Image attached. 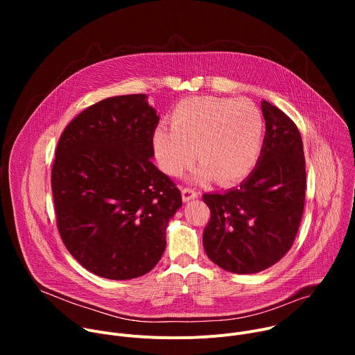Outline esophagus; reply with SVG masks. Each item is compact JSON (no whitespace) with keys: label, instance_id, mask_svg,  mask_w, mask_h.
<instances>
[{"label":"esophagus","instance_id":"obj_1","mask_svg":"<svg viewBox=\"0 0 355 355\" xmlns=\"http://www.w3.org/2000/svg\"><path fill=\"white\" fill-rule=\"evenodd\" d=\"M181 193H182V200H184V202H189V200L198 198V195H199V193H198L195 189H192V188H184V189L181 191Z\"/></svg>","mask_w":355,"mask_h":355}]
</instances>
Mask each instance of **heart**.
<instances>
[{
  "instance_id": "obj_1",
  "label": "heart",
  "mask_w": 355,
  "mask_h": 355,
  "mask_svg": "<svg viewBox=\"0 0 355 355\" xmlns=\"http://www.w3.org/2000/svg\"><path fill=\"white\" fill-rule=\"evenodd\" d=\"M168 129L157 126L151 147L160 170L182 175L198 159L196 182L218 177L222 185L244 180L256 167L264 139V118L245 98L193 96L181 101L170 114Z\"/></svg>"
}]
</instances>
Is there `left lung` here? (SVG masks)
I'll list each match as a JSON object with an SVG mask.
<instances>
[{
    "mask_svg": "<svg viewBox=\"0 0 355 355\" xmlns=\"http://www.w3.org/2000/svg\"><path fill=\"white\" fill-rule=\"evenodd\" d=\"M266 136L259 162L237 188L205 193L207 256L234 274H256L289 251L305 207L306 170L296 125L261 101Z\"/></svg>",
    "mask_w": 355,
    "mask_h": 355,
    "instance_id": "obj_1",
    "label": "left lung"
}]
</instances>
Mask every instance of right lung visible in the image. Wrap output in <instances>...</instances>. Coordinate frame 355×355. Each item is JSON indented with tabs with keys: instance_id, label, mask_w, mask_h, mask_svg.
Listing matches in <instances>:
<instances>
[{
	"instance_id": "obj_1",
	"label": "right lung",
	"mask_w": 355,
	"mask_h": 355,
	"mask_svg": "<svg viewBox=\"0 0 355 355\" xmlns=\"http://www.w3.org/2000/svg\"><path fill=\"white\" fill-rule=\"evenodd\" d=\"M159 121L147 95H119L83 111L60 136L52 168L58 227L70 254L98 277H141L166 250L182 199L151 163Z\"/></svg>"
}]
</instances>
